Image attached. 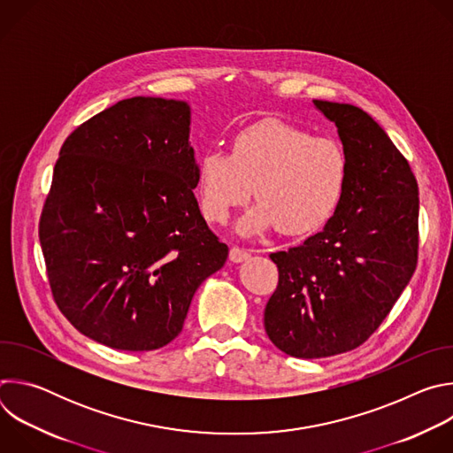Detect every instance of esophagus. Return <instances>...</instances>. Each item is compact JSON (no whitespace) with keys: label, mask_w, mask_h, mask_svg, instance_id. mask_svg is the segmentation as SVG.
Wrapping results in <instances>:
<instances>
[{"label":"esophagus","mask_w":453,"mask_h":453,"mask_svg":"<svg viewBox=\"0 0 453 453\" xmlns=\"http://www.w3.org/2000/svg\"><path fill=\"white\" fill-rule=\"evenodd\" d=\"M249 256H250L249 250H247V249H242V247H238V245H233V247L229 249V260H231L233 264H240V262L247 260Z\"/></svg>","instance_id":"34e87169"}]
</instances>
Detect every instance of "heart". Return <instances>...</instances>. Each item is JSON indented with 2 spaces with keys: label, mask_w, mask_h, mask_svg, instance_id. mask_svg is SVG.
Segmentation results:
<instances>
[{
  "label": "heart",
  "mask_w": 453,
  "mask_h": 453,
  "mask_svg": "<svg viewBox=\"0 0 453 453\" xmlns=\"http://www.w3.org/2000/svg\"><path fill=\"white\" fill-rule=\"evenodd\" d=\"M348 182L341 143L276 118L242 128L229 156L210 152L197 168L199 206L210 222H224L254 196L257 203L238 224L243 234L271 227L290 236L313 233L335 215Z\"/></svg>",
  "instance_id": "b5f03b06"
}]
</instances>
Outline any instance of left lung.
Returning a JSON list of instances; mask_svg holds the SVG:
<instances>
[{
    "label": "left lung",
    "mask_w": 453,
    "mask_h": 453,
    "mask_svg": "<svg viewBox=\"0 0 453 453\" xmlns=\"http://www.w3.org/2000/svg\"><path fill=\"white\" fill-rule=\"evenodd\" d=\"M313 105L337 125L349 182L325 229L271 254L280 281L265 306V332L296 358L364 344L409 285L419 245L418 182L391 138L360 107Z\"/></svg>",
    "instance_id": "left-lung-1"
}]
</instances>
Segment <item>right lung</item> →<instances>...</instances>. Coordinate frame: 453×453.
<instances>
[{
	"instance_id": "add662e5",
	"label": "right lung",
	"mask_w": 453,
	"mask_h": 453,
	"mask_svg": "<svg viewBox=\"0 0 453 453\" xmlns=\"http://www.w3.org/2000/svg\"><path fill=\"white\" fill-rule=\"evenodd\" d=\"M189 105L134 96L84 121L53 168L39 240L58 310L123 351L172 342L201 283L222 269L193 196Z\"/></svg>"
}]
</instances>
